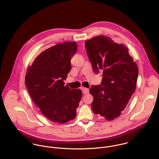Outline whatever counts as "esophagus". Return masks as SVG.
I'll return each instance as SVG.
<instances>
[{
  "label": "esophagus",
  "instance_id": "34e87169",
  "mask_svg": "<svg viewBox=\"0 0 159 159\" xmlns=\"http://www.w3.org/2000/svg\"><path fill=\"white\" fill-rule=\"evenodd\" d=\"M82 92H83V93L84 94H86V93H88V92H89V89H88V88H82Z\"/></svg>",
  "mask_w": 159,
  "mask_h": 159
}]
</instances>
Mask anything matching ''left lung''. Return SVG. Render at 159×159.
I'll use <instances>...</instances> for the list:
<instances>
[{
  "instance_id": "obj_1",
  "label": "left lung",
  "mask_w": 159,
  "mask_h": 159,
  "mask_svg": "<svg viewBox=\"0 0 159 159\" xmlns=\"http://www.w3.org/2000/svg\"><path fill=\"white\" fill-rule=\"evenodd\" d=\"M93 71L103 72L100 85L89 89L93 100L92 109L95 114L108 120L119 117L136 89L138 68L123 44L100 35L85 43Z\"/></svg>"
}]
</instances>
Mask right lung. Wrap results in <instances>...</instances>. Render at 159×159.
Instances as JSON below:
<instances>
[{"label": "right lung", "instance_id": "add662e5", "mask_svg": "<svg viewBox=\"0 0 159 159\" xmlns=\"http://www.w3.org/2000/svg\"><path fill=\"white\" fill-rule=\"evenodd\" d=\"M76 51V42L57 44L42 52L27 70L25 84L30 96L52 122L64 124L76 117L82 92L64 86V80Z\"/></svg>", "mask_w": 159, "mask_h": 159}]
</instances>
